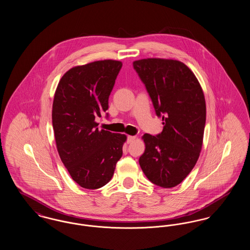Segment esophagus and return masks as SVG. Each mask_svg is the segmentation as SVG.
Masks as SVG:
<instances>
[{
    "instance_id": "obj_1",
    "label": "esophagus",
    "mask_w": 250,
    "mask_h": 250,
    "mask_svg": "<svg viewBox=\"0 0 250 250\" xmlns=\"http://www.w3.org/2000/svg\"><path fill=\"white\" fill-rule=\"evenodd\" d=\"M135 140H136V137H135V136H128V137H127V143H133Z\"/></svg>"
}]
</instances>
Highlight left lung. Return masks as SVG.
Segmentation results:
<instances>
[{"instance_id": "left-lung-1", "label": "left lung", "mask_w": 250, "mask_h": 250, "mask_svg": "<svg viewBox=\"0 0 250 250\" xmlns=\"http://www.w3.org/2000/svg\"><path fill=\"white\" fill-rule=\"evenodd\" d=\"M133 67L144 84L163 130L144 134L145 152L139 162L144 174L158 187L170 188L186 178L202 150L206 106L193 72L175 60L143 59Z\"/></svg>"}]
</instances>
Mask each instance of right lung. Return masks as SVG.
Returning a JSON list of instances; mask_svg holds the SVG:
<instances>
[{
  "label": "right lung",
  "instance_id": "1",
  "mask_svg": "<svg viewBox=\"0 0 250 250\" xmlns=\"http://www.w3.org/2000/svg\"><path fill=\"white\" fill-rule=\"evenodd\" d=\"M122 65L119 61L104 60L73 67L55 92L52 126L57 150L72 179L83 188L104 187L123 155L125 135L99 131L95 122L108 108Z\"/></svg>",
  "mask_w": 250,
  "mask_h": 250
}]
</instances>
